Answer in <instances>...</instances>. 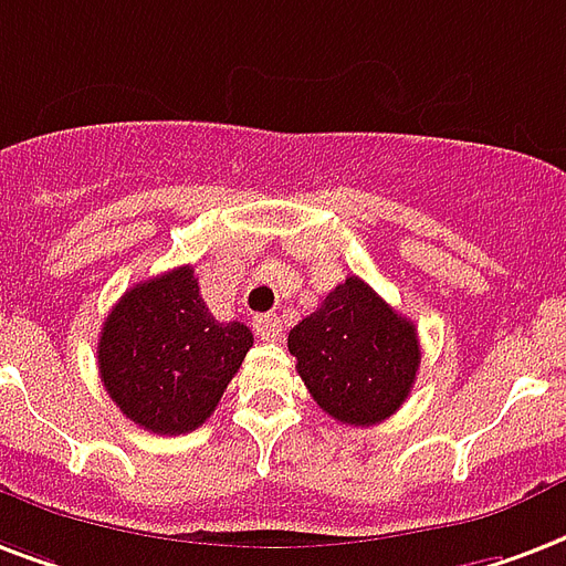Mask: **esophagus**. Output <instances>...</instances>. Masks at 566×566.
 <instances>
[{"label": "esophagus", "instance_id": "obj_1", "mask_svg": "<svg viewBox=\"0 0 566 566\" xmlns=\"http://www.w3.org/2000/svg\"><path fill=\"white\" fill-rule=\"evenodd\" d=\"M254 332L261 340H275L282 335V321L275 314H258L254 317Z\"/></svg>", "mask_w": 566, "mask_h": 566}]
</instances>
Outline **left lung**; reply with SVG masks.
I'll use <instances>...</instances> for the list:
<instances>
[{"label": "left lung", "mask_w": 566, "mask_h": 566, "mask_svg": "<svg viewBox=\"0 0 566 566\" xmlns=\"http://www.w3.org/2000/svg\"><path fill=\"white\" fill-rule=\"evenodd\" d=\"M287 350L317 407L335 421L370 427L409 398L421 347L412 321L400 317L359 275H350L296 323Z\"/></svg>", "instance_id": "obj_1"}]
</instances>
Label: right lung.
I'll return each instance as SVG.
<instances>
[{"label": "right lung", "mask_w": 566, "mask_h": 566, "mask_svg": "<svg viewBox=\"0 0 566 566\" xmlns=\"http://www.w3.org/2000/svg\"><path fill=\"white\" fill-rule=\"evenodd\" d=\"M243 323H219L192 266L133 284L103 323L101 379L115 407L150 433L178 437L213 416L252 347Z\"/></svg>", "instance_id": "add662e5"}]
</instances>
